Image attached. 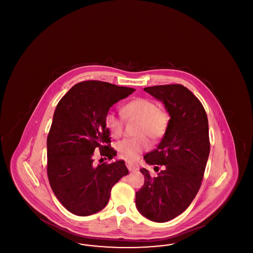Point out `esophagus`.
Segmentation results:
<instances>
[{"label": "esophagus", "instance_id": "34e87169", "mask_svg": "<svg viewBox=\"0 0 253 253\" xmlns=\"http://www.w3.org/2000/svg\"><path fill=\"white\" fill-rule=\"evenodd\" d=\"M126 166H127V168H128V169H129L130 171L137 170V169H139L138 165H136V164H133V163H131V162H126Z\"/></svg>", "mask_w": 253, "mask_h": 253}]
</instances>
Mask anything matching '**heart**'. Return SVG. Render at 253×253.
<instances>
[{
	"label": "heart",
	"instance_id": "1",
	"mask_svg": "<svg viewBox=\"0 0 253 253\" xmlns=\"http://www.w3.org/2000/svg\"><path fill=\"white\" fill-rule=\"evenodd\" d=\"M126 120L139 122L136 134L138 136L124 139L117 145V150L121 158L127 161H135L139 156L151 146L147 135L157 140L164 136L168 130L169 116L165 109L157 108V104L148 98L137 97L121 109ZM105 126L114 137H120L123 132V120L114 112H108L104 119Z\"/></svg>",
	"mask_w": 253,
	"mask_h": 253
}]
</instances>
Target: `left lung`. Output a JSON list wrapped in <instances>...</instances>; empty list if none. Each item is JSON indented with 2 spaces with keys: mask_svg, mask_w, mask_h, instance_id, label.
<instances>
[{
  "mask_svg": "<svg viewBox=\"0 0 253 253\" xmlns=\"http://www.w3.org/2000/svg\"><path fill=\"white\" fill-rule=\"evenodd\" d=\"M144 91L164 104L169 122L157 149L144 157L146 163L164 169L156 176L140 169L145 182L135 193V205L143 216L161 223L181 214L200 189L210 155L209 123L199 99L183 85H157Z\"/></svg>",
  "mask_w": 253,
  "mask_h": 253,
  "instance_id": "left-lung-1",
  "label": "left lung"
}]
</instances>
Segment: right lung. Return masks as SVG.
<instances>
[{
    "label": "right lung",
    "instance_id": "right-lung-1",
    "mask_svg": "<svg viewBox=\"0 0 253 253\" xmlns=\"http://www.w3.org/2000/svg\"><path fill=\"white\" fill-rule=\"evenodd\" d=\"M135 89L88 81L74 85L55 110L47 136V175L63 207L79 216L105 208L113 186L129 173L123 160L94 166L96 148L112 159L104 119L110 108ZM106 159V158H105Z\"/></svg>",
    "mask_w": 253,
    "mask_h": 253
}]
</instances>
